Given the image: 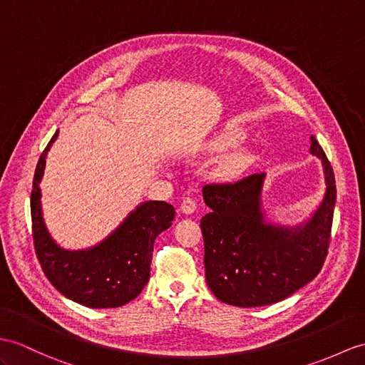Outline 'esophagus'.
Instances as JSON below:
<instances>
[{
  "label": "esophagus",
  "instance_id": "34e87169",
  "mask_svg": "<svg viewBox=\"0 0 365 365\" xmlns=\"http://www.w3.org/2000/svg\"><path fill=\"white\" fill-rule=\"evenodd\" d=\"M197 210V202H195L190 197H185L181 201V212L184 215H192V213Z\"/></svg>",
  "mask_w": 365,
  "mask_h": 365
}]
</instances>
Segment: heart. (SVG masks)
<instances>
[{
  "instance_id": "obj_1",
  "label": "heart",
  "mask_w": 365,
  "mask_h": 365,
  "mask_svg": "<svg viewBox=\"0 0 365 365\" xmlns=\"http://www.w3.org/2000/svg\"><path fill=\"white\" fill-rule=\"evenodd\" d=\"M246 136L247 133L242 127L227 125L223 130H220L217 135H213V138L209 140L207 148L210 152L223 153L242 144ZM254 158L255 155L251 148L240 147L234 150L232 153H229L223 161L220 163L217 168V176L221 181H237L238 178H242L247 168L252 165Z\"/></svg>"
}]
</instances>
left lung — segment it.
I'll list each match as a JSON object with an SVG mask.
<instances>
[{
  "label": "left lung",
  "mask_w": 365,
  "mask_h": 365,
  "mask_svg": "<svg viewBox=\"0 0 365 365\" xmlns=\"http://www.w3.org/2000/svg\"><path fill=\"white\" fill-rule=\"evenodd\" d=\"M309 153L321 159L322 200L296 225L275 223L263 207L266 173L202 189L210 212L201 218L206 282L227 305H271L313 280L325 262L336 202L333 168L311 136Z\"/></svg>",
  "instance_id": "1"
}]
</instances>
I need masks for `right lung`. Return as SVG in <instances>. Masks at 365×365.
Instances as JSON below:
<instances>
[{
	"mask_svg": "<svg viewBox=\"0 0 365 365\" xmlns=\"http://www.w3.org/2000/svg\"><path fill=\"white\" fill-rule=\"evenodd\" d=\"M58 136H52L41 153L31 193L32 235L41 269L69 300L90 308H118L139 296L150 279L153 243L172 226L175 207L165 201L138 204L110 235L85 250H65L43 218L40 182L46 156Z\"/></svg>",
	"mask_w": 365,
	"mask_h": 365,
	"instance_id": "right-lung-1",
	"label": "right lung"
}]
</instances>
